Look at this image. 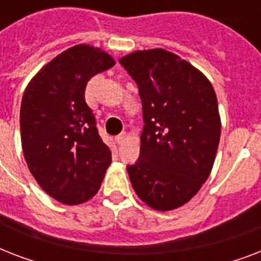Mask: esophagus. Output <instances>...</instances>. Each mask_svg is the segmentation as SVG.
<instances>
[{
	"label": "esophagus",
	"mask_w": 261,
	"mask_h": 261,
	"mask_svg": "<svg viewBox=\"0 0 261 261\" xmlns=\"http://www.w3.org/2000/svg\"><path fill=\"white\" fill-rule=\"evenodd\" d=\"M127 139H128L127 133H122V134H119L118 137H116V142H118V145H123V143L126 142Z\"/></svg>",
	"instance_id": "1"
}]
</instances>
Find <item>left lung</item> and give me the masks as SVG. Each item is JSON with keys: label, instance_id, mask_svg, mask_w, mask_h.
<instances>
[{"label": "left lung", "instance_id": "obj_1", "mask_svg": "<svg viewBox=\"0 0 261 261\" xmlns=\"http://www.w3.org/2000/svg\"><path fill=\"white\" fill-rule=\"evenodd\" d=\"M139 89L143 110L139 159L127 172L153 210H174L202 188L221 138L217 94L207 77L164 48L119 59Z\"/></svg>", "mask_w": 261, "mask_h": 261}]
</instances>
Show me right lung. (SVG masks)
I'll return each instance as SVG.
<instances>
[{"label":"right lung","mask_w":261,"mask_h":261,"mask_svg":"<svg viewBox=\"0 0 261 261\" xmlns=\"http://www.w3.org/2000/svg\"><path fill=\"white\" fill-rule=\"evenodd\" d=\"M114 65L101 48L77 44L44 65L22 94L20 131L28 169L47 195L67 206L93 198L111 164L85 88Z\"/></svg>","instance_id":"add662e5"}]
</instances>
